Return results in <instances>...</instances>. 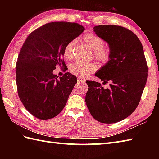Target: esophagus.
I'll list each match as a JSON object with an SVG mask.
<instances>
[{
    "label": "esophagus",
    "instance_id": "1",
    "mask_svg": "<svg viewBox=\"0 0 159 159\" xmlns=\"http://www.w3.org/2000/svg\"><path fill=\"white\" fill-rule=\"evenodd\" d=\"M85 81V80L83 78L80 77V76L78 77V82L79 83H84Z\"/></svg>",
    "mask_w": 159,
    "mask_h": 159
}]
</instances>
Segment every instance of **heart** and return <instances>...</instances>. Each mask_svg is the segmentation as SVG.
Segmentation results:
<instances>
[{
    "label": "heart",
    "mask_w": 159,
    "mask_h": 159,
    "mask_svg": "<svg viewBox=\"0 0 159 159\" xmlns=\"http://www.w3.org/2000/svg\"><path fill=\"white\" fill-rule=\"evenodd\" d=\"M83 39L86 44L93 50V56L96 59L102 63H107L111 58V50L110 48L104 46L103 39L93 33H87L83 36ZM76 43V39H72L67 43L64 47L63 55L66 59H71ZM97 70V66L94 63H83L77 61L70 64L69 71L74 75L84 77L89 74L93 73Z\"/></svg>",
    "instance_id": "1"
}]
</instances>
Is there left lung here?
Returning <instances> with one entry per match:
<instances>
[{"label": "left lung", "instance_id": "left-lung-1", "mask_svg": "<svg viewBox=\"0 0 159 159\" xmlns=\"http://www.w3.org/2000/svg\"><path fill=\"white\" fill-rule=\"evenodd\" d=\"M93 31L109 43L111 58L95 75L104 83L86 80L85 102L94 119L113 124L124 120L136 109L146 86L148 67L143 48L134 33L117 25L96 26Z\"/></svg>", "mask_w": 159, "mask_h": 159}]
</instances>
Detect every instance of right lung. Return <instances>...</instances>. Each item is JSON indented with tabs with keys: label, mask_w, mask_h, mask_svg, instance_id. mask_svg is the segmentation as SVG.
Listing matches in <instances>:
<instances>
[{
	"label": "right lung",
	"mask_w": 159,
	"mask_h": 159,
	"mask_svg": "<svg viewBox=\"0 0 159 159\" xmlns=\"http://www.w3.org/2000/svg\"><path fill=\"white\" fill-rule=\"evenodd\" d=\"M75 22H53L30 33L18 55L16 79L24 107L39 120H49L66 106L77 79L70 72L61 77L52 73L57 66L67 70L64 47L84 31Z\"/></svg>",
	"instance_id": "obj_1"
}]
</instances>
